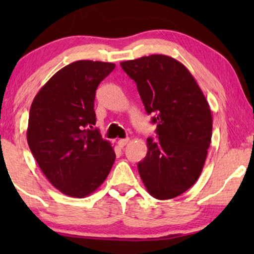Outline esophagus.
I'll use <instances>...</instances> for the list:
<instances>
[{"label": "esophagus", "instance_id": "1", "mask_svg": "<svg viewBox=\"0 0 254 254\" xmlns=\"http://www.w3.org/2000/svg\"><path fill=\"white\" fill-rule=\"evenodd\" d=\"M128 142H129V138H121V140L118 141V144H119L120 148H124Z\"/></svg>", "mask_w": 254, "mask_h": 254}]
</instances>
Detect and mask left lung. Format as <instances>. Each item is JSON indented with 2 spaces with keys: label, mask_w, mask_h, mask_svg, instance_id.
Returning a JSON list of instances; mask_svg holds the SVG:
<instances>
[{
  "label": "left lung",
  "mask_w": 254,
  "mask_h": 254,
  "mask_svg": "<svg viewBox=\"0 0 254 254\" xmlns=\"http://www.w3.org/2000/svg\"><path fill=\"white\" fill-rule=\"evenodd\" d=\"M136 83L148 114H155L156 141L137 164L145 189L158 200L190 189L202 172L211 140L213 118L206 97L182 62L152 54L120 64Z\"/></svg>",
  "instance_id": "8db88e82"
}]
</instances>
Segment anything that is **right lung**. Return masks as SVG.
Returning <instances> with one entry per match:
<instances>
[{
    "mask_svg": "<svg viewBox=\"0 0 254 254\" xmlns=\"http://www.w3.org/2000/svg\"><path fill=\"white\" fill-rule=\"evenodd\" d=\"M116 64L79 60L48 79L30 109L27 143L41 171L61 193L85 197L107 178L116 152L96 125L95 96Z\"/></svg>",
    "mask_w": 254,
    "mask_h": 254,
    "instance_id": "right-lung-1",
    "label": "right lung"
}]
</instances>
